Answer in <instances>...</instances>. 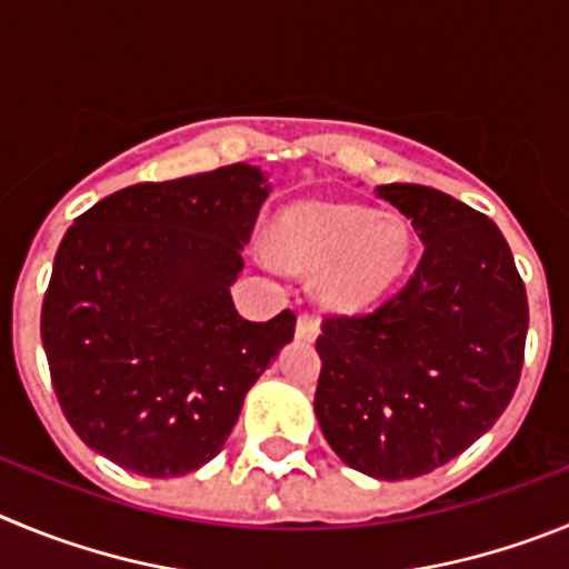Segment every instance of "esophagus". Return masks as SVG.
Listing matches in <instances>:
<instances>
[{
	"instance_id": "34e87169",
	"label": "esophagus",
	"mask_w": 569,
	"mask_h": 569,
	"mask_svg": "<svg viewBox=\"0 0 569 569\" xmlns=\"http://www.w3.org/2000/svg\"><path fill=\"white\" fill-rule=\"evenodd\" d=\"M317 335H320V322H317V317L311 315L297 317V337H300V340L311 342Z\"/></svg>"
}]
</instances>
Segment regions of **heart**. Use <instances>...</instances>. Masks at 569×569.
Here are the masks:
<instances>
[{
  "label": "heart",
  "mask_w": 569,
  "mask_h": 569,
  "mask_svg": "<svg viewBox=\"0 0 569 569\" xmlns=\"http://www.w3.org/2000/svg\"><path fill=\"white\" fill-rule=\"evenodd\" d=\"M272 249L283 263L320 274L337 309H362L391 289L411 258V229L397 214L355 203L300 201L274 218Z\"/></svg>",
  "instance_id": "heart-1"
}]
</instances>
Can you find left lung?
I'll return each instance as SVG.
<instances>
[{
	"mask_svg": "<svg viewBox=\"0 0 569 569\" xmlns=\"http://www.w3.org/2000/svg\"><path fill=\"white\" fill-rule=\"evenodd\" d=\"M377 198L411 218L422 260L373 311L322 322L315 413L348 468L397 482L459 457L508 408L527 295L488 214L419 183H382Z\"/></svg>",
	"mask_w": 569,
	"mask_h": 569,
	"instance_id": "8db88e82",
	"label": "left lung"
}]
</instances>
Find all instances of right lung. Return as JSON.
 I'll use <instances>...</instances> for the list:
<instances>
[{
  "label": "right lung",
  "instance_id": "1",
  "mask_svg": "<svg viewBox=\"0 0 569 569\" xmlns=\"http://www.w3.org/2000/svg\"><path fill=\"white\" fill-rule=\"evenodd\" d=\"M269 189L249 163L136 183L61 238L42 303L50 380L81 442L119 468L170 479L218 457L295 337L289 309L249 322L229 291Z\"/></svg>",
  "mask_w": 569,
  "mask_h": 569
}]
</instances>
